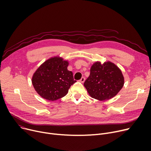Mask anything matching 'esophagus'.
<instances>
[{"label": "esophagus", "instance_id": "obj_1", "mask_svg": "<svg viewBox=\"0 0 151 151\" xmlns=\"http://www.w3.org/2000/svg\"><path fill=\"white\" fill-rule=\"evenodd\" d=\"M84 81H85V78H84V77H82V78H81V80H80V82L83 83L84 82Z\"/></svg>", "mask_w": 151, "mask_h": 151}]
</instances>
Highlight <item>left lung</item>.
I'll list each match as a JSON object with an SVG mask.
<instances>
[{
	"instance_id": "8db88e82",
	"label": "left lung",
	"mask_w": 151,
	"mask_h": 151,
	"mask_svg": "<svg viewBox=\"0 0 151 151\" xmlns=\"http://www.w3.org/2000/svg\"><path fill=\"white\" fill-rule=\"evenodd\" d=\"M124 84V78L120 68L107 61L101 64L97 61L91 68L89 76L84 86L89 96L100 101L116 96Z\"/></svg>"
}]
</instances>
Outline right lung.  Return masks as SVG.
Here are the masks:
<instances>
[{
	"instance_id": "1",
	"label": "right lung",
	"mask_w": 151,
	"mask_h": 151,
	"mask_svg": "<svg viewBox=\"0 0 151 151\" xmlns=\"http://www.w3.org/2000/svg\"><path fill=\"white\" fill-rule=\"evenodd\" d=\"M68 63L59 56L44 62L32 78V83L37 93L50 101L65 96L70 86L76 82L73 73L67 69Z\"/></svg>"
}]
</instances>
